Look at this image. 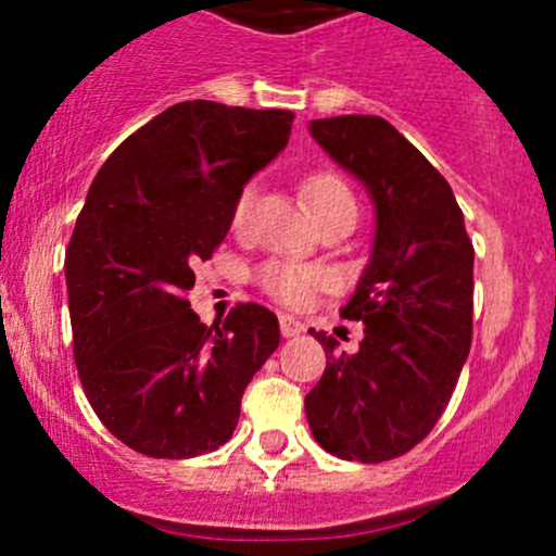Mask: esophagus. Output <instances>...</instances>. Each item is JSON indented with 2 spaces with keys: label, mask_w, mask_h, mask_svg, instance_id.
Masks as SVG:
<instances>
[{
  "label": "esophagus",
  "mask_w": 556,
  "mask_h": 556,
  "mask_svg": "<svg viewBox=\"0 0 556 556\" xmlns=\"http://www.w3.org/2000/svg\"><path fill=\"white\" fill-rule=\"evenodd\" d=\"M279 330H282L285 339H293L304 330V323L299 317H290V314H279Z\"/></svg>",
  "instance_id": "esophagus-1"
}]
</instances>
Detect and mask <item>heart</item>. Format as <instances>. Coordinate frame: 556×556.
<instances>
[{
    "instance_id": "heart-1",
    "label": "heart",
    "mask_w": 556,
    "mask_h": 556,
    "mask_svg": "<svg viewBox=\"0 0 556 556\" xmlns=\"http://www.w3.org/2000/svg\"><path fill=\"white\" fill-rule=\"evenodd\" d=\"M301 190H304L306 204H309L312 215L317 217V220L328 217L330 212L355 210V193H352V188L346 185V179L333 169L312 172L309 177L304 179V185H301ZM252 201H255V190L244 188L242 193H239L237 204H233V228L247 226L252 212ZM255 279L274 301H279V304L285 306H293V309L309 304L319 290H325L330 285V274L325 271V268L304 266V263L293 261H277V257L263 263L255 271Z\"/></svg>"
}]
</instances>
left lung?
<instances>
[{
  "instance_id": "left-lung-1",
  "label": "left lung",
  "mask_w": 556,
  "mask_h": 556,
  "mask_svg": "<svg viewBox=\"0 0 556 556\" xmlns=\"http://www.w3.org/2000/svg\"><path fill=\"white\" fill-rule=\"evenodd\" d=\"M312 137L366 182L377 204L371 263L341 317L361 352L325 346L306 419L325 452L384 463L412 452L444 414L473 339V242L441 172L379 115L312 121Z\"/></svg>"
}]
</instances>
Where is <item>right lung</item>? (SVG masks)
Here are the masks:
<instances>
[{"label":"right lung","instance_id":"obj_1","mask_svg":"<svg viewBox=\"0 0 556 556\" xmlns=\"http://www.w3.org/2000/svg\"><path fill=\"white\" fill-rule=\"evenodd\" d=\"M290 128V110L179 102L93 177L64 263L72 344L88 403L134 452L185 459L226 444L247 384L279 346L266 306L237 304L204 325L188 290Z\"/></svg>","mask_w":556,"mask_h":556}]
</instances>
